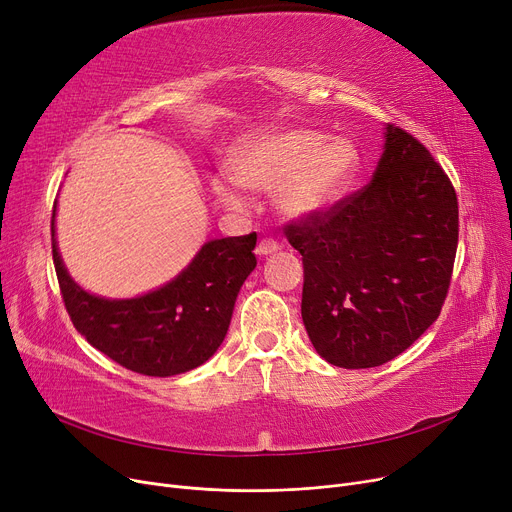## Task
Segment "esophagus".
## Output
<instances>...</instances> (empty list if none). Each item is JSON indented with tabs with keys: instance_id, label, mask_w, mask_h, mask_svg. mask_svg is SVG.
<instances>
[{
	"instance_id": "obj_1",
	"label": "esophagus",
	"mask_w": 512,
	"mask_h": 512,
	"mask_svg": "<svg viewBox=\"0 0 512 512\" xmlns=\"http://www.w3.org/2000/svg\"><path fill=\"white\" fill-rule=\"evenodd\" d=\"M278 249H280V245H278V242H276L274 238H263V240H259V245H257L255 253H257L259 257H265V255L276 253Z\"/></svg>"
}]
</instances>
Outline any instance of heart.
Masks as SVG:
<instances>
[{"instance_id":"b5f03b06","label":"heart","mask_w":512,"mask_h":512,"mask_svg":"<svg viewBox=\"0 0 512 512\" xmlns=\"http://www.w3.org/2000/svg\"><path fill=\"white\" fill-rule=\"evenodd\" d=\"M355 149L344 139H328L309 128H290L257 137L226 159V177L242 191H276L286 218H309L328 209L344 193L355 168ZM211 193L230 209L240 197L225 178L211 180Z\"/></svg>"}]
</instances>
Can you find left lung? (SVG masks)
I'll return each mask as SVG.
<instances>
[{
    "label": "left lung",
    "instance_id": "1",
    "mask_svg": "<svg viewBox=\"0 0 512 512\" xmlns=\"http://www.w3.org/2000/svg\"><path fill=\"white\" fill-rule=\"evenodd\" d=\"M303 255L301 313L315 351L344 369L398 357L438 319L459 245V201L411 132L386 128L373 178L284 226Z\"/></svg>",
    "mask_w": 512,
    "mask_h": 512
}]
</instances>
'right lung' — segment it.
Returning <instances> with one entry per match:
<instances>
[{"label": "right lung", "mask_w": 512, "mask_h": 512, "mask_svg": "<svg viewBox=\"0 0 512 512\" xmlns=\"http://www.w3.org/2000/svg\"><path fill=\"white\" fill-rule=\"evenodd\" d=\"M255 242V232L209 240L164 288L139 299L107 301L85 292L68 276L51 220L53 265L74 328L118 365L153 378L191 371L218 351L236 294L257 265Z\"/></svg>", "instance_id": "add662e5"}]
</instances>
